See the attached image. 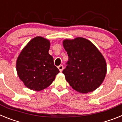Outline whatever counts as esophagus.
Listing matches in <instances>:
<instances>
[{"instance_id":"obj_1","label":"esophagus","mask_w":122,"mask_h":122,"mask_svg":"<svg viewBox=\"0 0 122 122\" xmlns=\"http://www.w3.org/2000/svg\"><path fill=\"white\" fill-rule=\"evenodd\" d=\"M58 69H59L60 72H62L63 69V65H59V66H58Z\"/></svg>"}]
</instances>
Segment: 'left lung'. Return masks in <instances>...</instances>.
I'll return each instance as SVG.
<instances>
[{
  "label": "left lung",
  "instance_id": "obj_1",
  "mask_svg": "<svg viewBox=\"0 0 122 122\" xmlns=\"http://www.w3.org/2000/svg\"><path fill=\"white\" fill-rule=\"evenodd\" d=\"M63 45L68 55V65L62 72L66 81L79 93L94 91L103 83L107 72L103 54L82 37L64 40Z\"/></svg>",
  "mask_w": 122,
  "mask_h": 122
}]
</instances>
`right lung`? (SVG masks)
<instances>
[{
  "label": "right lung",
  "mask_w": 122,
  "mask_h": 122,
  "mask_svg": "<svg viewBox=\"0 0 122 122\" xmlns=\"http://www.w3.org/2000/svg\"><path fill=\"white\" fill-rule=\"evenodd\" d=\"M50 41L42 36L31 40L22 49L16 60L19 79L30 90L40 91L54 81L59 73L49 54Z\"/></svg>",
  "instance_id": "right-lung-1"
}]
</instances>
